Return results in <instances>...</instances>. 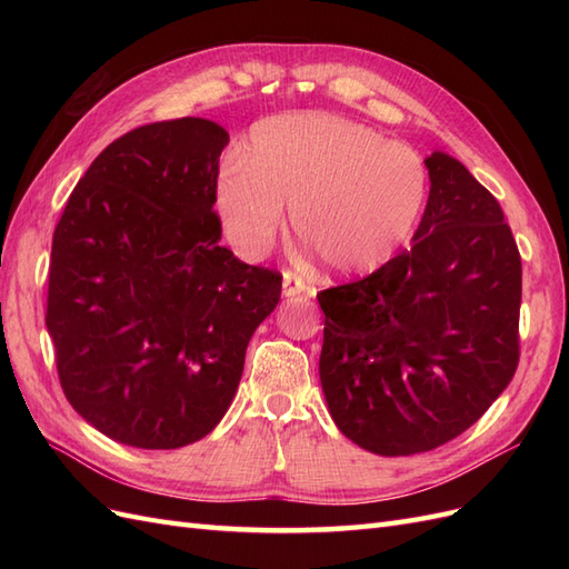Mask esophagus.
I'll list each match as a JSON object with an SVG mask.
<instances>
[{
	"label": "esophagus",
	"instance_id": "1",
	"mask_svg": "<svg viewBox=\"0 0 569 569\" xmlns=\"http://www.w3.org/2000/svg\"><path fill=\"white\" fill-rule=\"evenodd\" d=\"M303 291H308V284L299 278V274H295V272H284V280H282V295L289 299V297H299V295H303Z\"/></svg>",
	"mask_w": 569,
	"mask_h": 569
}]
</instances>
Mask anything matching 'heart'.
Returning <instances> with one entry per match:
<instances>
[{
    "mask_svg": "<svg viewBox=\"0 0 569 569\" xmlns=\"http://www.w3.org/2000/svg\"><path fill=\"white\" fill-rule=\"evenodd\" d=\"M425 197L416 149L327 113L266 120L213 182L222 234L244 258L272 251L291 209L297 237L341 278L385 268L416 230Z\"/></svg>",
    "mask_w": 569,
    "mask_h": 569,
    "instance_id": "obj_1",
    "label": "heart"
}]
</instances>
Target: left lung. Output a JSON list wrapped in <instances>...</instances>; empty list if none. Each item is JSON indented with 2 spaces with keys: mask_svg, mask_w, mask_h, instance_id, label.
I'll list each match as a JSON object with an SVG mask.
<instances>
[{
  "mask_svg": "<svg viewBox=\"0 0 569 569\" xmlns=\"http://www.w3.org/2000/svg\"><path fill=\"white\" fill-rule=\"evenodd\" d=\"M412 247L322 289L320 382L343 437L377 456L432 451L472 427L520 360L522 261L501 203L443 151Z\"/></svg>",
  "mask_w": 569,
  "mask_h": 569,
  "instance_id": "left-lung-1",
  "label": "left lung"
}]
</instances>
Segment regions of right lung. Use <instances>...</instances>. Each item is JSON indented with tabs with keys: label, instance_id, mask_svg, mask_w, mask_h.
Returning <instances> with one entry per match:
<instances>
[{
	"label": "right lung",
	"instance_id": "obj_1",
	"mask_svg": "<svg viewBox=\"0 0 569 569\" xmlns=\"http://www.w3.org/2000/svg\"><path fill=\"white\" fill-rule=\"evenodd\" d=\"M226 128L176 118L111 142L51 242L47 330L68 403L113 441L180 449L226 416L282 274L218 244Z\"/></svg>",
	"mask_w": 569,
	"mask_h": 569
}]
</instances>
